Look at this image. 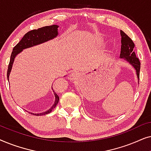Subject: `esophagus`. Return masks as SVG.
Here are the masks:
<instances>
[{
	"label": "esophagus",
	"instance_id": "esophagus-1",
	"mask_svg": "<svg viewBox=\"0 0 151 151\" xmlns=\"http://www.w3.org/2000/svg\"><path fill=\"white\" fill-rule=\"evenodd\" d=\"M78 76V73H77V72H76V71H74V72H73V73L71 74L70 77H71L72 79H74V78H77Z\"/></svg>",
	"mask_w": 151,
	"mask_h": 151
}]
</instances>
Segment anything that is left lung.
<instances>
[{
  "instance_id": "8db88e82",
  "label": "left lung",
  "mask_w": 151,
  "mask_h": 151,
  "mask_svg": "<svg viewBox=\"0 0 151 151\" xmlns=\"http://www.w3.org/2000/svg\"><path fill=\"white\" fill-rule=\"evenodd\" d=\"M120 34L122 36L121 39V52L120 58H123L130 63L135 69L136 73L138 80H139V71H140V62L138 58L136 56L135 51H133L135 44L123 31H120ZM139 81V80H138Z\"/></svg>"
}]
</instances>
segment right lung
I'll return each instance as SVG.
<instances>
[{
    "mask_svg": "<svg viewBox=\"0 0 151 151\" xmlns=\"http://www.w3.org/2000/svg\"><path fill=\"white\" fill-rule=\"evenodd\" d=\"M58 27L59 26L56 25V24H53V25L51 26H46L39 28L38 29L32 30L27 33L26 34H24V36L22 37L20 42L14 47L13 51L12 52L7 73L8 81H9V76L10 72H11L12 65H13L14 58H15L16 55L24 49L29 48V47L35 46V45L42 44V43H44L47 41L52 40V39L55 38L58 35ZM54 95L55 100L54 104L51 106V109H49L48 111H45V112L41 113H31L35 115H43L51 113L53 109L56 106V105L59 102V96L55 92Z\"/></svg>",
    "mask_w": 151,
    "mask_h": 151,
    "instance_id": "right-lung-1",
    "label": "right lung"
}]
</instances>
